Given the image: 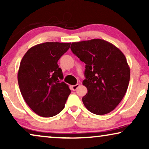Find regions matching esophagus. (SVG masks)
Masks as SVG:
<instances>
[{"instance_id": "obj_1", "label": "esophagus", "mask_w": 149, "mask_h": 149, "mask_svg": "<svg viewBox=\"0 0 149 149\" xmlns=\"http://www.w3.org/2000/svg\"><path fill=\"white\" fill-rule=\"evenodd\" d=\"M79 86H80V85H79V84H77V85H72V89L73 91H75L77 88H78Z\"/></svg>"}]
</instances>
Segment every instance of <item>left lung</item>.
<instances>
[{"label":"left lung","mask_w":149,"mask_h":149,"mask_svg":"<svg viewBox=\"0 0 149 149\" xmlns=\"http://www.w3.org/2000/svg\"><path fill=\"white\" fill-rule=\"evenodd\" d=\"M72 53L85 64L83 104L93 114L113 111L127 91L130 69L125 56L111 42L100 38L72 42Z\"/></svg>","instance_id":"obj_1"}]
</instances>
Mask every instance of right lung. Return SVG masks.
<instances>
[{
    "label": "right lung",
    "mask_w": 149,
    "mask_h": 149,
    "mask_svg": "<svg viewBox=\"0 0 149 149\" xmlns=\"http://www.w3.org/2000/svg\"><path fill=\"white\" fill-rule=\"evenodd\" d=\"M70 46V42L38 44L22 59L17 73L20 91L28 107L38 115L54 117L64 109L70 89L60 81L64 77L58 61Z\"/></svg>",
    "instance_id": "obj_1"
}]
</instances>
